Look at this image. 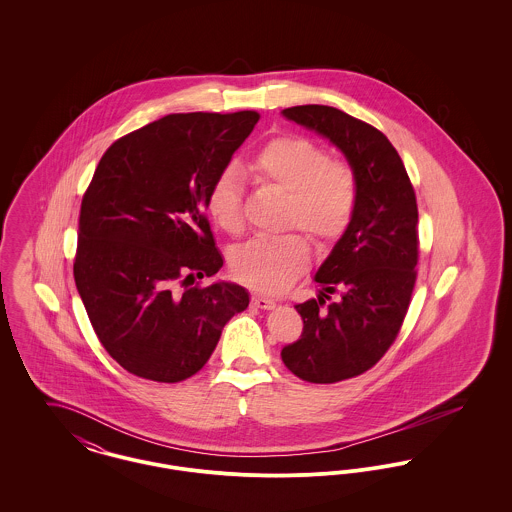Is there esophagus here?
Wrapping results in <instances>:
<instances>
[{"label":"esophagus","instance_id":"1","mask_svg":"<svg viewBox=\"0 0 512 512\" xmlns=\"http://www.w3.org/2000/svg\"><path fill=\"white\" fill-rule=\"evenodd\" d=\"M251 303H253L257 309H265V311L276 307V301L270 299V297H265V295H253V297H251Z\"/></svg>","mask_w":512,"mask_h":512}]
</instances>
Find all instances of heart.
Instances as JSON below:
<instances>
[{"instance_id":"heart-1","label":"heart","mask_w":512,"mask_h":512,"mask_svg":"<svg viewBox=\"0 0 512 512\" xmlns=\"http://www.w3.org/2000/svg\"><path fill=\"white\" fill-rule=\"evenodd\" d=\"M245 172L257 184L284 192L282 226L305 230L317 244L340 240L355 215L359 197L355 172L309 138L284 136L268 142L251 157ZM205 207L224 232L240 234L244 228L240 172L234 167L220 172ZM309 261L311 247L299 232L255 238L230 255L238 280L263 292L286 290Z\"/></svg>"}]
</instances>
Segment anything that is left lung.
<instances>
[{
  "label": "left lung",
  "instance_id": "1",
  "mask_svg": "<svg viewBox=\"0 0 512 512\" xmlns=\"http://www.w3.org/2000/svg\"><path fill=\"white\" fill-rule=\"evenodd\" d=\"M282 115L330 140L357 176L355 215L315 274L317 299L295 305L301 338L282 349L297 378L334 384L376 365L399 334L416 280V197L399 153L374 126L328 105ZM330 292L341 297L326 306Z\"/></svg>",
  "mask_w": 512,
  "mask_h": 512
}]
</instances>
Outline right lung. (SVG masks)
Here are the masks:
<instances>
[{"mask_svg":"<svg viewBox=\"0 0 512 512\" xmlns=\"http://www.w3.org/2000/svg\"><path fill=\"white\" fill-rule=\"evenodd\" d=\"M259 113H174L109 147L84 194L74 282L105 351L153 382L209 361L249 305L234 282L199 286L224 259L205 217L211 184Z\"/></svg>","mask_w":512,"mask_h":512,"instance_id":"right-lung-1","label":"right lung"}]
</instances>
